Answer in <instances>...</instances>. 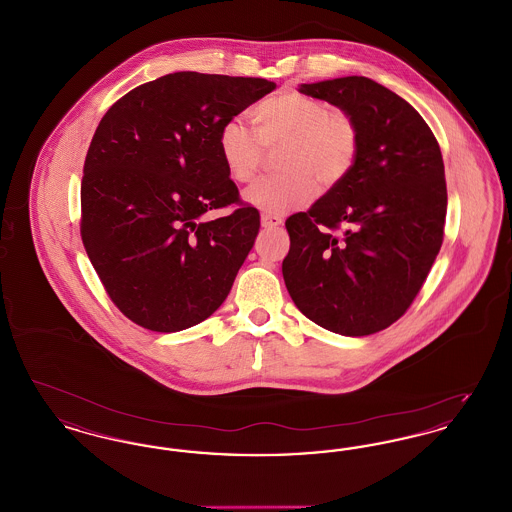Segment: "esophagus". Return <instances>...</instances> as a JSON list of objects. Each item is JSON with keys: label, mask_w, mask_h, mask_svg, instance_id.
Wrapping results in <instances>:
<instances>
[{"label": "esophagus", "mask_w": 512, "mask_h": 512, "mask_svg": "<svg viewBox=\"0 0 512 512\" xmlns=\"http://www.w3.org/2000/svg\"><path fill=\"white\" fill-rule=\"evenodd\" d=\"M280 224H282V219H280V217H272V215H263V217H261V226H263L265 230L278 228Z\"/></svg>", "instance_id": "34e87169"}]
</instances>
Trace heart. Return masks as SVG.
I'll use <instances>...</instances> for the list:
<instances>
[{
  "label": "heart",
  "instance_id": "heart-1",
  "mask_svg": "<svg viewBox=\"0 0 512 512\" xmlns=\"http://www.w3.org/2000/svg\"><path fill=\"white\" fill-rule=\"evenodd\" d=\"M255 132L236 119L219 132L220 159L238 184L255 180L263 147L278 146L282 174L259 180L245 201L265 215H286L317 195L322 186H338L353 171L361 132L351 115L330 109L322 99L284 90L257 103L251 111Z\"/></svg>",
  "mask_w": 512,
  "mask_h": 512
}]
</instances>
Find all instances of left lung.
Instances as JSON below:
<instances>
[{"instance_id": "obj_1", "label": "left lung", "mask_w": 512, "mask_h": 512, "mask_svg": "<svg viewBox=\"0 0 512 512\" xmlns=\"http://www.w3.org/2000/svg\"><path fill=\"white\" fill-rule=\"evenodd\" d=\"M299 92L351 115L361 149L343 182L286 220L284 282L318 326L370 336L405 315L443 242L438 140L411 103L366 76L301 84Z\"/></svg>"}]
</instances>
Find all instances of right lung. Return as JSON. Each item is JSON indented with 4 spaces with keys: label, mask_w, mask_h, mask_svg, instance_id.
Instances as JSON below:
<instances>
[{
    "label": "right lung",
    "mask_w": 512,
    "mask_h": 512,
    "mask_svg": "<svg viewBox=\"0 0 512 512\" xmlns=\"http://www.w3.org/2000/svg\"><path fill=\"white\" fill-rule=\"evenodd\" d=\"M276 88L265 78L184 71L142 84L99 122L84 161L80 234L124 317L178 332L211 317L259 234V213L236 202L219 132Z\"/></svg>",
    "instance_id": "1"
}]
</instances>
